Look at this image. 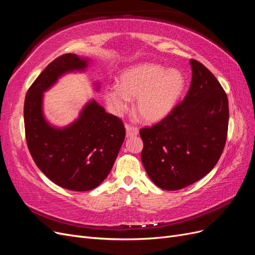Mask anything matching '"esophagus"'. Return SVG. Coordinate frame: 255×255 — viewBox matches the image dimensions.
Wrapping results in <instances>:
<instances>
[{
  "mask_svg": "<svg viewBox=\"0 0 255 255\" xmlns=\"http://www.w3.org/2000/svg\"><path fill=\"white\" fill-rule=\"evenodd\" d=\"M126 130H127V136L128 137L136 136L138 134L137 127H134L132 125H129V123H127V125H126Z\"/></svg>",
  "mask_w": 255,
  "mask_h": 255,
  "instance_id": "34e87169",
  "label": "esophagus"
}]
</instances>
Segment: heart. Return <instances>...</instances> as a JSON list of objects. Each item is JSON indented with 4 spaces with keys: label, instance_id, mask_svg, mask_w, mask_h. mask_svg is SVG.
Returning <instances> with one entry per match:
<instances>
[{
    "label": "heart",
    "instance_id": "b5f03b06",
    "mask_svg": "<svg viewBox=\"0 0 255 255\" xmlns=\"http://www.w3.org/2000/svg\"><path fill=\"white\" fill-rule=\"evenodd\" d=\"M185 78L177 69L157 64H140L123 71L118 85L104 91L106 102L116 113L125 112L129 99H136L135 112L141 120L154 123L172 111L185 89Z\"/></svg>",
    "mask_w": 255,
    "mask_h": 255
}]
</instances>
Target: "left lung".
Masks as SVG:
<instances>
[{
  "instance_id": "8db88e82",
  "label": "left lung",
  "mask_w": 255,
  "mask_h": 255,
  "mask_svg": "<svg viewBox=\"0 0 255 255\" xmlns=\"http://www.w3.org/2000/svg\"><path fill=\"white\" fill-rule=\"evenodd\" d=\"M186 97L165 118L140 128L141 160L152 182L177 190L201 180L217 164L228 136L226 91L208 69L190 59Z\"/></svg>"
}]
</instances>
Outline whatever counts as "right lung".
<instances>
[{
	"label": "right lung",
	"mask_w": 255,
	"mask_h": 255,
	"mask_svg": "<svg viewBox=\"0 0 255 255\" xmlns=\"http://www.w3.org/2000/svg\"><path fill=\"white\" fill-rule=\"evenodd\" d=\"M86 66L87 60L75 54L58 56L30 85L24 101L25 138L35 164L53 183L74 191L94 189L106 179L126 137L122 120L95 101L66 128H54L44 120L42 92L61 74Z\"/></svg>",
	"instance_id": "right-lung-1"
}]
</instances>
